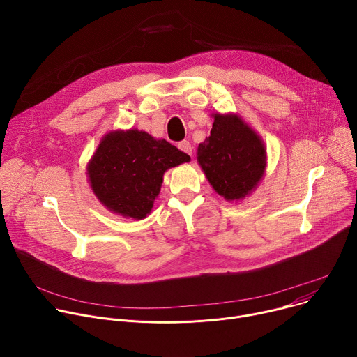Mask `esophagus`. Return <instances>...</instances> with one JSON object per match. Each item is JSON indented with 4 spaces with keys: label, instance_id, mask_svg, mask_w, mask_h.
<instances>
[{
    "label": "esophagus",
    "instance_id": "1",
    "mask_svg": "<svg viewBox=\"0 0 357 357\" xmlns=\"http://www.w3.org/2000/svg\"><path fill=\"white\" fill-rule=\"evenodd\" d=\"M178 148L181 149V151H183L185 154H188V155H190L192 157V151H193V148H192V145H190V142L189 141H181L179 144H178Z\"/></svg>",
    "mask_w": 357,
    "mask_h": 357
}]
</instances>
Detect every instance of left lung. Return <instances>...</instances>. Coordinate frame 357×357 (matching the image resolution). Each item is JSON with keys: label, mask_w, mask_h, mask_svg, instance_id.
Wrapping results in <instances>:
<instances>
[{"label": "left lung", "mask_w": 357, "mask_h": 357, "mask_svg": "<svg viewBox=\"0 0 357 357\" xmlns=\"http://www.w3.org/2000/svg\"><path fill=\"white\" fill-rule=\"evenodd\" d=\"M211 135L200 142L196 160L216 193L238 202L256 190L267 168L263 138L237 113H212Z\"/></svg>", "instance_id": "1"}]
</instances>
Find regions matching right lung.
I'll return each mask as SVG.
<instances>
[{
	"mask_svg": "<svg viewBox=\"0 0 357 357\" xmlns=\"http://www.w3.org/2000/svg\"><path fill=\"white\" fill-rule=\"evenodd\" d=\"M189 161L164 138L137 128L114 130L100 139L86 171L94 196L107 211L142 220L154 208L164 174Z\"/></svg>",
	"mask_w": 357,
	"mask_h": 357,
	"instance_id": "1",
	"label": "right lung"
}]
</instances>
